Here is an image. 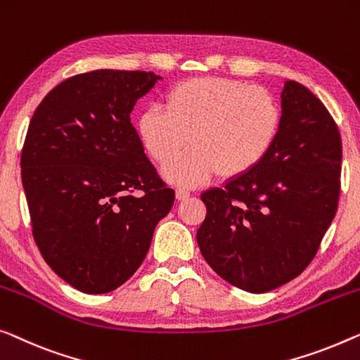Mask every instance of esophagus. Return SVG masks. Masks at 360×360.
I'll return each instance as SVG.
<instances>
[{
    "mask_svg": "<svg viewBox=\"0 0 360 360\" xmlns=\"http://www.w3.org/2000/svg\"><path fill=\"white\" fill-rule=\"evenodd\" d=\"M190 196V191L185 188H176V200H186Z\"/></svg>",
    "mask_w": 360,
    "mask_h": 360,
    "instance_id": "obj_1",
    "label": "esophagus"
}]
</instances>
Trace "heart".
<instances>
[{
  "instance_id": "obj_1",
  "label": "heart",
  "mask_w": 360,
  "mask_h": 360,
  "mask_svg": "<svg viewBox=\"0 0 360 360\" xmlns=\"http://www.w3.org/2000/svg\"><path fill=\"white\" fill-rule=\"evenodd\" d=\"M165 112L149 107L136 123L138 138L149 158L169 165L176 185L193 186L219 172L238 179L253 170L273 149L283 123L278 97L264 87L227 77H195L172 87Z\"/></svg>"
}]
</instances>
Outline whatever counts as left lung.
Segmentation results:
<instances>
[{"mask_svg":"<svg viewBox=\"0 0 360 360\" xmlns=\"http://www.w3.org/2000/svg\"><path fill=\"white\" fill-rule=\"evenodd\" d=\"M281 105V131L266 158L201 195V255L224 281L253 294L309 266L340 200L342 148L335 120L295 81H285Z\"/></svg>","mask_w":360,"mask_h":360,"instance_id":"1","label":"left lung"}]
</instances>
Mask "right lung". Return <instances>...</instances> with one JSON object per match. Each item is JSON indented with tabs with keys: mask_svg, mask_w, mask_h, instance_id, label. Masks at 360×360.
<instances>
[{
	"mask_svg": "<svg viewBox=\"0 0 360 360\" xmlns=\"http://www.w3.org/2000/svg\"><path fill=\"white\" fill-rule=\"evenodd\" d=\"M160 76L97 70L53 87L35 108L20 153L32 236L46 264L86 294L136 273L174 206L131 124Z\"/></svg>",
	"mask_w": 360,
	"mask_h": 360,
	"instance_id": "1",
	"label": "right lung"
}]
</instances>
